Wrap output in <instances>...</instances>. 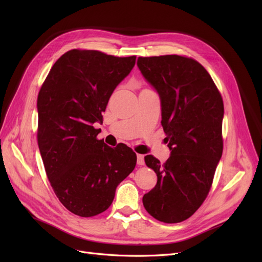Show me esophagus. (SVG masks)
I'll list each match as a JSON object with an SVG mask.
<instances>
[{
    "instance_id": "34e87169",
    "label": "esophagus",
    "mask_w": 262,
    "mask_h": 262,
    "mask_svg": "<svg viewBox=\"0 0 262 262\" xmlns=\"http://www.w3.org/2000/svg\"><path fill=\"white\" fill-rule=\"evenodd\" d=\"M138 157V165H144V155L143 154H137Z\"/></svg>"
}]
</instances>
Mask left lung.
Segmentation results:
<instances>
[{
  "label": "left lung",
  "mask_w": 262,
  "mask_h": 262,
  "mask_svg": "<svg viewBox=\"0 0 262 262\" xmlns=\"http://www.w3.org/2000/svg\"><path fill=\"white\" fill-rule=\"evenodd\" d=\"M137 64L160 95L170 149L164 164L144 157L157 184L144 194L143 205L156 220L179 223L200 208L211 189L223 153V99L208 71L191 58L140 57Z\"/></svg>",
  "instance_id": "8db88e82"
}]
</instances>
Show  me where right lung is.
I'll return each instance as SVG.
<instances>
[{
    "label": "right lung",
    "instance_id": "right-lung-1",
    "mask_svg": "<svg viewBox=\"0 0 262 262\" xmlns=\"http://www.w3.org/2000/svg\"><path fill=\"white\" fill-rule=\"evenodd\" d=\"M136 55L73 49L51 68L38 94V145L55 195L76 215L91 217L113 203L116 188L136 167L137 154L97 140L102 115Z\"/></svg>",
    "mask_w": 262,
    "mask_h": 262
}]
</instances>
